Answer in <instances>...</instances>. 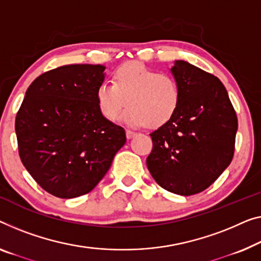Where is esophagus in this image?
Listing matches in <instances>:
<instances>
[{"mask_svg":"<svg viewBox=\"0 0 261 261\" xmlns=\"http://www.w3.org/2000/svg\"><path fill=\"white\" fill-rule=\"evenodd\" d=\"M136 136V132L131 131V130H126V138L127 139H131L132 137H135Z\"/></svg>","mask_w":261,"mask_h":261,"instance_id":"1","label":"esophagus"}]
</instances>
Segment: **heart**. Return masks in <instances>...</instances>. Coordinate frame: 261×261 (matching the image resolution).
I'll return each instance as SVG.
<instances>
[{
    "instance_id": "1",
    "label": "heart",
    "mask_w": 261,
    "mask_h": 261,
    "mask_svg": "<svg viewBox=\"0 0 261 261\" xmlns=\"http://www.w3.org/2000/svg\"><path fill=\"white\" fill-rule=\"evenodd\" d=\"M99 112L115 120L123 108L122 119L130 126L159 127L168 123L178 110L180 89L168 73L149 69L139 62H129L116 69L112 83L103 82L96 90Z\"/></svg>"
}]
</instances>
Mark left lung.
Wrapping results in <instances>:
<instances>
[{
	"label": "left lung",
	"mask_w": 261,
	"mask_h": 261,
	"mask_svg": "<svg viewBox=\"0 0 261 261\" xmlns=\"http://www.w3.org/2000/svg\"><path fill=\"white\" fill-rule=\"evenodd\" d=\"M171 72L180 89L172 118L152 134L146 165L163 189L191 196L207 189L230 165L238 119L224 84L185 61Z\"/></svg>",
	"instance_id": "left-lung-1"
}]
</instances>
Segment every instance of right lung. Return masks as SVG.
I'll list each match as a JSON object with an SVG mask.
<instances>
[{
  "label": "right lung",
  "instance_id": "1",
  "mask_svg": "<svg viewBox=\"0 0 261 261\" xmlns=\"http://www.w3.org/2000/svg\"><path fill=\"white\" fill-rule=\"evenodd\" d=\"M104 70L100 64H70L42 73L29 85L16 115L19 158L55 197L90 192L126 142L125 130L97 107Z\"/></svg>",
  "mask_w": 261,
  "mask_h": 261
}]
</instances>
